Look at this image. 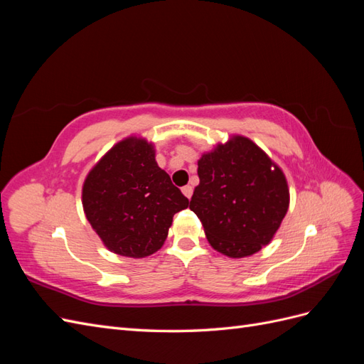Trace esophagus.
I'll return each mask as SVG.
<instances>
[{
  "label": "esophagus",
  "mask_w": 364,
  "mask_h": 364,
  "mask_svg": "<svg viewBox=\"0 0 364 364\" xmlns=\"http://www.w3.org/2000/svg\"><path fill=\"white\" fill-rule=\"evenodd\" d=\"M182 193H183L185 197H188V199H191V196H193V186H191V185L182 186Z\"/></svg>",
  "instance_id": "1"
}]
</instances>
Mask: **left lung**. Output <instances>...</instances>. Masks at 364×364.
Here are the masks:
<instances>
[{
  "label": "left lung",
  "mask_w": 364,
  "mask_h": 364,
  "mask_svg": "<svg viewBox=\"0 0 364 364\" xmlns=\"http://www.w3.org/2000/svg\"><path fill=\"white\" fill-rule=\"evenodd\" d=\"M197 165L200 183L190 209L200 218L209 245L230 258L269 245L287 214L289 186L266 153L250 139L235 136Z\"/></svg>",
  "instance_id": "8db88e82"
}]
</instances>
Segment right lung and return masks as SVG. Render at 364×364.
<instances>
[{
	"label": "right lung",
	"instance_id": "obj_1",
	"mask_svg": "<svg viewBox=\"0 0 364 364\" xmlns=\"http://www.w3.org/2000/svg\"><path fill=\"white\" fill-rule=\"evenodd\" d=\"M87 222L109 250L142 258L161 249L173 215L188 199L158 167L144 139L127 138L109 150L83 185Z\"/></svg>",
	"mask_w": 364,
	"mask_h": 364
}]
</instances>
